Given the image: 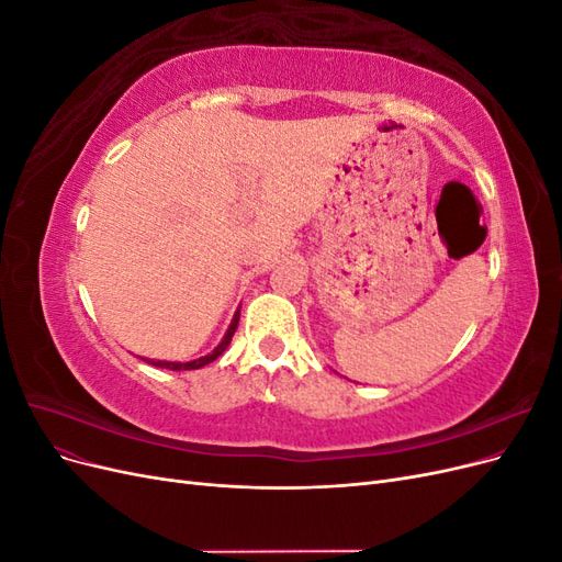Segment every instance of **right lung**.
<instances>
[{"label":"right lung","mask_w":562,"mask_h":562,"mask_svg":"<svg viewBox=\"0 0 562 562\" xmlns=\"http://www.w3.org/2000/svg\"><path fill=\"white\" fill-rule=\"evenodd\" d=\"M236 326H239V310H236V314H234V318H232V323H229V328H227L225 337L220 339V345H217L211 353L201 356V359L184 361V363H180V361H155V359H145V361H147V363H151V366H157V368H168V370H196V368H203V366L213 363V361L217 359V356L223 353V351L229 347V342H232V335H234Z\"/></svg>","instance_id":"1"}]
</instances>
